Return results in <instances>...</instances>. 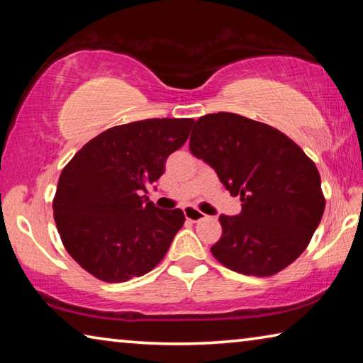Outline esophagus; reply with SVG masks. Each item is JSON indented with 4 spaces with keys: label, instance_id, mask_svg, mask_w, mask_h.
Wrapping results in <instances>:
<instances>
[{
    "label": "esophagus",
    "instance_id": "obj_1",
    "mask_svg": "<svg viewBox=\"0 0 363 363\" xmlns=\"http://www.w3.org/2000/svg\"><path fill=\"white\" fill-rule=\"evenodd\" d=\"M184 216H186V219L192 220V223H199V220L206 218V214L201 213L200 210H196L194 206H186L184 208Z\"/></svg>",
    "mask_w": 363,
    "mask_h": 363
}]
</instances>
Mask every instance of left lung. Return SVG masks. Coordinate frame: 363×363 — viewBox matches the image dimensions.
Returning <instances> with one entry per match:
<instances>
[{
	"mask_svg": "<svg viewBox=\"0 0 363 363\" xmlns=\"http://www.w3.org/2000/svg\"><path fill=\"white\" fill-rule=\"evenodd\" d=\"M190 152L242 200L237 216H219L223 235L211 247L213 256L256 277L296 261L325 210L320 174L303 149L266 123L219 112L196 120Z\"/></svg>",
	"mask_w": 363,
	"mask_h": 363,
	"instance_id": "8db88e82",
	"label": "left lung"
}]
</instances>
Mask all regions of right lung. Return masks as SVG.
Wrapping results in <instances>:
<instances>
[{
  "instance_id": "right-lung-1",
  "label": "right lung",
  "mask_w": 363,
  "mask_h": 363,
  "mask_svg": "<svg viewBox=\"0 0 363 363\" xmlns=\"http://www.w3.org/2000/svg\"><path fill=\"white\" fill-rule=\"evenodd\" d=\"M194 120L152 118L113 126L91 139L59 177L54 219L79 266L108 284L140 277L167 255L182 210L149 201L171 153L184 145Z\"/></svg>"
}]
</instances>
